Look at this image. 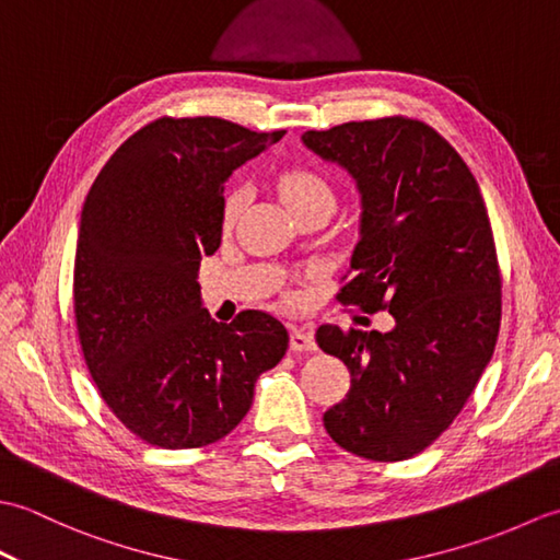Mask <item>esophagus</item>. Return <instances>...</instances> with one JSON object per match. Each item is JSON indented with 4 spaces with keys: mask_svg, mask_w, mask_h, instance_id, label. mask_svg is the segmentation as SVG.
Instances as JSON below:
<instances>
[{
    "mask_svg": "<svg viewBox=\"0 0 560 560\" xmlns=\"http://www.w3.org/2000/svg\"><path fill=\"white\" fill-rule=\"evenodd\" d=\"M291 351H295V353L317 351L313 329H307V327H293V331H291Z\"/></svg>",
    "mask_w": 560,
    "mask_h": 560,
    "instance_id": "34e87169",
    "label": "esophagus"
}]
</instances>
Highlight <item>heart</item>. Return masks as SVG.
<instances>
[{"label": "heart", "mask_w": 560, "mask_h": 560, "mask_svg": "<svg viewBox=\"0 0 560 560\" xmlns=\"http://www.w3.org/2000/svg\"><path fill=\"white\" fill-rule=\"evenodd\" d=\"M279 192L283 197V201L293 209L295 205H303L307 199H317V197H327L331 199V189L327 185V180L319 173H315L313 168H289L283 171L279 177ZM241 192H231L223 201V223L229 225L233 223L237 209H241Z\"/></svg>", "instance_id": "heart-1"}]
</instances>
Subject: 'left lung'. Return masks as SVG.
<instances>
[{
    "label": "left lung",
    "instance_id": "obj_1",
    "mask_svg": "<svg viewBox=\"0 0 560 560\" xmlns=\"http://www.w3.org/2000/svg\"><path fill=\"white\" fill-rule=\"evenodd\" d=\"M361 195L353 277L341 303L387 307L389 331L317 329L349 368L351 389L325 413L339 447L409 459L455 421L489 365L501 327V269L479 183L433 127L407 117L305 132Z\"/></svg>",
    "mask_w": 560,
    "mask_h": 560
}]
</instances>
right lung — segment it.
<instances>
[{"instance_id": "add662e5", "label": "right lung", "mask_w": 560, "mask_h": 560, "mask_svg": "<svg viewBox=\"0 0 560 560\" xmlns=\"http://www.w3.org/2000/svg\"><path fill=\"white\" fill-rule=\"evenodd\" d=\"M283 135L161 117L113 153L83 201L81 351L108 409L149 445L205 447L229 435L257 377L289 349L287 327L261 311L217 323L197 283L201 257L221 245L225 180Z\"/></svg>"}]
</instances>
